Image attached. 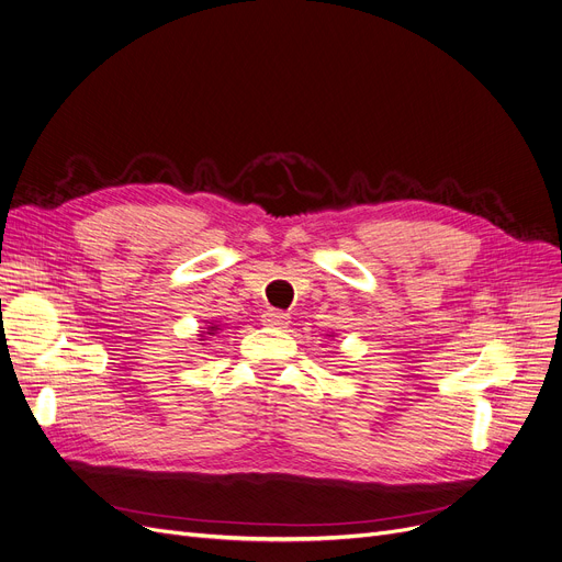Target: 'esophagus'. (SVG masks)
<instances>
[{
    "instance_id": "esophagus-1",
    "label": "esophagus",
    "mask_w": 562,
    "mask_h": 562,
    "mask_svg": "<svg viewBox=\"0 0 562 562\" xmlns=\"http://www.w3.org/2000/svg\"><path fill=\"white\" fill-rule=\"evenodd\" d=\"M263 323H266V326H271V328H284L289 323V316L280 310H266L263 312Z\"/></svg>"
}]
</instances>
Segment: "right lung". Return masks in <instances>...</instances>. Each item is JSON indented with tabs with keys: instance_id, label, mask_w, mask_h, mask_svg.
<instances>
[{
	"instance_id": "obj_1",
	"label": "right lung",
	"mask_w": 562,
	"mask_h": 562,
	"mask_svg": "<svg viewBox=\"0 0 562 562\" xmlns=\"http://www.w3.org/2000/svg\"><path fill=\"white\" fill-rule=\"evenodd\" d=\"M206 330H210V333H206V335H214V333H216V330H221V328H218V326H210V328H206Z\"/></svg>"
}]
</instances>
